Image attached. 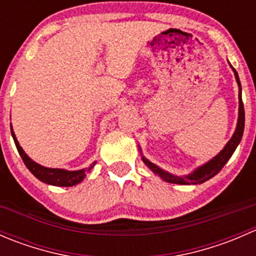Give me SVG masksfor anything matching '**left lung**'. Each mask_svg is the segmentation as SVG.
Instances as JSON below:
<instances>
[{
  "instance_id": "left-lung-1",
  "label": "left lung",
  "mask_w": 256,
  "mask_h": 256,
  "mask_svg": "<svg viewBox=\"0 0 256 256\" xmlns=\"http://www.w3.org/2000/svg\"><path fill=\"white\" fill-rule=\"evenodd\" d=\"M230 66L232 70H233L234 76H236V82H238L239 88V112H238V122H236V131H234L233 136H232L230 140L226 142L224 148L219 152L216 156H214L213 158L209 160L208 162H206L202 166L197 167L193 172H190V174H186V176H177V174H172L170 172L164 171V168L158 167L157 164H152L150 160H147L146 157L141 154V157H142L144 164L154 172V174H157L162 180L168 183H174V184H200V183L206 182V180H210L220 171L224 167V164L229 161V158L232 157V154H234L236 148L238 147L240 144V140L242 138V132H244V125H245V112H244V105H242V84H240V80L238 76V73H236V69Z\"/></svg>"
}]
</instances>
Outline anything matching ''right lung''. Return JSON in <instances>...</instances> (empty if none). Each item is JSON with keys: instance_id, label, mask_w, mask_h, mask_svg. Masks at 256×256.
I'll list each match as a JSON object with an SVG mask.
<instances>
[{"instance_id": "1", "label": "right lung", "mask_w": 256, "mask_h": 256, "mask_svg": "<svg viewBox=\"0 0 256 256\" xmlns=\"http://www.w3.org/2000/svg\"><path fill=\"white\" fill-rule=\"evenodd\" d=\"M11 134L12 138H14V144H16L18 154L22 157L26 167L30 170V174H32L33 176L37 177L40 182L47 183V184L56 186V187H73V186L82 182V180L86 177L88 172L92 171V167L96 164V162H94V164H92L89 167H86V168L76 170V171H68V170L63 168H49V167H44L42 166V164H37L36 161H33V160L26 154L24 150L20 147V142H18L16 135H14V128H12V125Z\"/></svg>"}]
</instances>
